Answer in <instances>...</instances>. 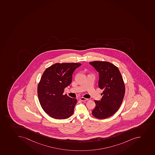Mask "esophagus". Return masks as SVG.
<instances>
[{
	"label": "esophagus",
	"mask_w": 155,
	"mask_h": 155,
	"mask_svg": "<svg viewBox=\"0 0 155 155\" xmlns=\"http://www.w3.org/2000/svg\"><path fill=\"white\" fill-rule=\"evenodd\" d=\"M79 99H80V100H81V101H87V100H88L87 98H84V97H80Z\"/></svg>",
	"instance_id": "34e87169"
}]
</instances>
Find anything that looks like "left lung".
<instances>
[{
    "instance_id": "obj_1",
    "label": "left lung",
    "mask_w": 155,
    "mask_h": 155,
    "mask_svg": "<svg viewBox=\"0 0 155 155\" xmlns=\"http://www.w3.org/2000/svg\"><path fill=\"white\" fill-rule=\"evenodd\" d=\"M98 72V87L103 90L102 97L94 101L96 107L92 114L97 119H106L116 113L122 104L125 93L123 78L117 67L109 62H90Z\"/></svg>"
}]
</instances>
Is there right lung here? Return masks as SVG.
<instances>
[{
  "label": "right lung",
  "mask_w": 155,
  "mask_h": 155,
  "mask_svg": "<svg viewBox=\"0 0 155 155\" xmlns=\"http://www.w3.org/2000/svg\"><path fill=\"white\" fill-rule=\"evenodd\" d=\"M81 64H55L46 68L38 87V97L42 109L54 119H66L73 114L76 98L63 95L72 81V74Z\"/></svg>",
  "instance_id": "add662e5"
}]
</instances>
